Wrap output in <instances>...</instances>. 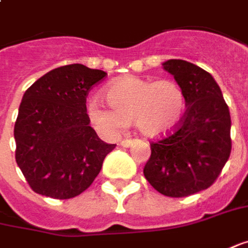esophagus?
<instances>
[{"instance_id": "esophagus-1", "label": "esophagus", "mask_w": 248, "mask_h": 248, "mask_svg": "<svg viewBox=\"0 0 248 248\" xmlns=\"http://www.w3.org/2000/svg\"><path fill=\"white\" fill-rule=\"evenodd\" d=\"M133 142H134V140H132V139H124V140H121L119 144H121L122 147H130Z\"/></svg>"}]
</instances>
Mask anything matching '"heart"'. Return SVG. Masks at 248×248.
<instances>
[{
	"label": "heart",
	"mask_w": 248,
	"mask_h": 248,
	"mask_svg": "<svg viewBox=\"0 0 248 248\" xmlns=\"http://www.w3.org/2000/svg\"><path fill=\"white\" fill-rule=\"evenodd\" d=\"M104 93L109 108L93 100L88 114L93 126L106 136H114L133 122L145 137H165L180 126L186 107L184 90L170 79L124 75L111 82Z\"/></svg>",
	"instance_id": "1"
}]
</instances>
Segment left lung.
<instances>
[{"mask_svg":"<svg viewBox=\"0 0 248 248\" xmlns=\"http://www.w3.org/2000/svg\"><path fill=\"white\" fill-rule=\"evenodd\" d=\"M163 68L184 90L186 111L174 132L151 142L144 175L159 193L185 198L207 189L222 171L232 150L231 115L207 71L177 59Z\"/></svg>","mask_w":248,"mask_h":248,"instance_id":"1","label":"left lung"}]
</instances>
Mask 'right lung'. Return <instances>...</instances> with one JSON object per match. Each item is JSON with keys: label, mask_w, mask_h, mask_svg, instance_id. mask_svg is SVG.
I'll list each match as a JSON object with an SVG mask.
<instances>
[{"label": "right lung", "mask_w": 248, "mask_h": 248, "mask_svg": "<svg viewBox=\"0 0 248 248\" xmlns=\"http://www.w3.org/2000/svg\"><path fill=\"white\" fill-rule=\"evenodd\" d=\"M106 75L63 65L26 90L15 124V158L34 192L62 201L81 195L116 147L98 139L86 114L90 89Z\"/></svg>", "instance_id": "right-lung-1"}]
</instances>
